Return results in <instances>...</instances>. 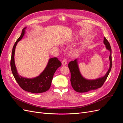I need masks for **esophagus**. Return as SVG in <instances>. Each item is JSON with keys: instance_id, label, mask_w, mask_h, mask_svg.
<instances>
[{"instance_id": "esophagus-1", "label": "esophagus", "mask_w": 123, "mask_h": 123, "mask_svg": "<svg viewBox=\"0 0 123 123\" xmlns=\"http://www.w3.org/2000/svg\"><path fill=\"white\" fill-rule=\"evenodd\" d=\"M67 59L64 58L63 59V60L62 61V65H66L67 64Z\"/></svg>"}]
</instances>
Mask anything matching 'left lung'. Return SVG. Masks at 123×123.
<instances>
[{"instance_id":"obj_1","label":"left lung","mask_w":123,"mask_h":123,"mask_svg":"<svg viewBox=\"0 0 123 123\" xmlns=\"http://www.w3.org/2000/svg\"><path fill=\"white\" fill-rule=\"evenodd\" d=\"M104 43L106 45V49L110 51V54L109 56L110 68L105 75L103 77L94 80H87L84 79L80 74L76 59L69 63L68 67L71 73V83L72 88L75 91L83 93L95 90L101 87L105 83L112 67V57L110 44L106 37L104 38Z\"/></svg>"}]
</instances>
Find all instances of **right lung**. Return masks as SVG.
I'll return each instance as SVG.
<instances>
[{
  "label": "right lung",
  "instance_id": "right-lung-1",
  "mask_svg": "<svg viewBox=\"0 0 123 123\" xmlns=\"http://www.w3.org/2000/svg\"><path fill=\"white\" fill-rule=\"evenodd\" d=\"M25 28L22 30L20 36L14 44L11 58V68L13 75L17 83L23 90L33 93H39L46 92L51 87L54 74L57 69L62 66V63L57 57L49 59L45 69L40 75L33 79H26L18 75L14 62V54L17 43L20 41L25 34Z\"/></svg>",
  "mask_w": 123,
  "mask_h": 123
}]
</instances>
